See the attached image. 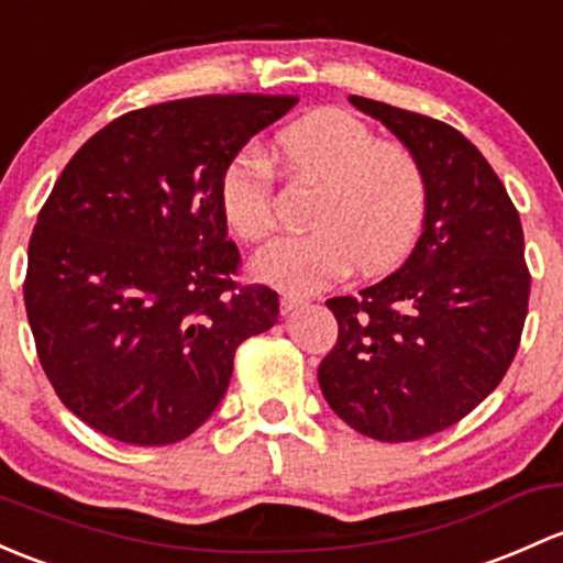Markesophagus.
<instances>
[{"mask_svg": "<svg viewBox=\"0 0 563 563\" xmlns=\"http://www.w3.org/2000/svg\"><path fill=\"white\" fill-rule=\"evenodd\" d=\"M301 305H305V299L294 297V294H283V297H280V312H283V316H291V312L299 310Z\"/></svg>", "mask_w": 563, "mask_h": 563, "instance_id": "34e87169", "label": "esophagus"}]
</instances>
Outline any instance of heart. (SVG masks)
Listing matches in <instances>:
<instances>
[{
    "instance_id": "1",
    "label": "heart",
    "mask_w": 563,
    "mask_h": 563,
    "mask_svg": "<svg viewBox=\"0 0 563 563\" xmlns=\"http://www.w3.org/2000/svg\"><path fill=\"white\" fill-rule=\"evenodd\" d=\"M272 153L297 180L318 183L312 232L288 234L251 262L256 280L310 294L345 275L383 272L416 245L429 207V180L410 147L377 137L342 110H318L283 129ZM218 205L229 232L258 242L272 232V164L245 147L223 169Z\"/></svg>"
}]
</instances>
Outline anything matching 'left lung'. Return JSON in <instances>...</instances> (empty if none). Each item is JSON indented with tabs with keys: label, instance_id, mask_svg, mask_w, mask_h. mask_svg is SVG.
<instances>
[{
	"label": "left lung",
	"instance_id": "1",
	"mask_svg": "<svg viewBox=\"0 0 563 563\" xmlns=\"http://www.w3.org/2000/svg\"><path fill=\"white\" fill-rule=\"evenodd\" d=\"M423 164L429 207L407 262L334 297L340 336L318 366L329 407L380 442L459 423L505 377L529 310L523 229L483 153L434 118L347 97Z\"/></svg>",
	"mask_w": 563,
	"mask_h": 563
}]
</instances>
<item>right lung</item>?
Segmentation results:
<instances>
[{"instance_id":"1","label":"right lung","mask_w":563,"mask_h":563,"mask_svg":"<svg viewBox=\"0 0 563 563\" xmlns=\"http://www.w3.org/2000/svg\"><path fill=\"white\" fill-rule=\"evenodd\" d=\"M294 97L218 93L126 112L69 158L29 240L37 356L82 423L173 445L216 412L277 294L236 288L218 205L223 169Z\"/></svg>"}]
</instances>
